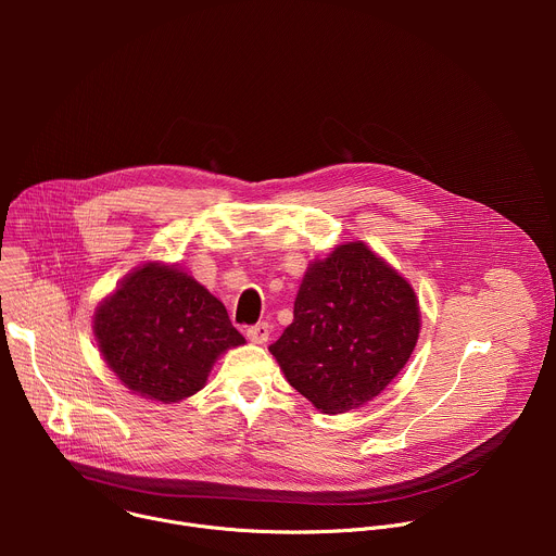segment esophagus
Returning a JSON list of instances; mask_svg holds the SVG:
<instances>
[{"mask_svg": "<svg viewBox=\"0 0 556 556\" xmlns=\"http://www.w3.org/2000/svg\"><path fill=\"white\" fill-rule=\"evenodd\" d=\"M247 337H249V341H253V343L262 345V343H266V341H268V337H270V326H268V324L251 326V328L247 330Z\"/></svg>", "mask_w": 556, "mask_h": 556, "instance_id": "esophagus-1", "label": "esophagus"}]
</instances>
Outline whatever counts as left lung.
Wrapping results in <instances>:
<instances>
[{
  "mask_svg": "<svg viewBox=\"0 0 556 556\" xmlns=\"http://www.w3.org/2000/svg\"><path fill=\"white\" fill-rule=\"evenodd\" d=\"M418 334L420 307L409 281L363 242H348L309 264L294 319L268 350L316 409L345 414L401 374Z\"/></svg>",
  "mask_w": 556,
  "mask_h": 556,
  "instance_id": "obj_1",
  "label": "left lung"
}]
</instances>
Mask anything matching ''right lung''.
Wrapping results in <instances>:
<instances>
[{"label": "right lung", "mask_w": 556, "mask_h": 556, "mask_svg": "<svg viewBox=\"0 0 556 556\" xmlns=\"http://www.w3.org/2000/svg\"><path fill=\"white\" fill-rule=\"evenodd\" d=\"M94 337L131 393L165 405L200 391L217 356L247 343L219 299L157 262L129 273L97 307Z\"/></svg>", "instance_id": "obj_1"}]
</instances>
